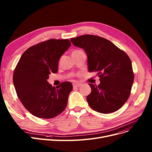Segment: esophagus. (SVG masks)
Here are the masks:
<instances>
[{
	"mask_svg": "<svg viewBox=\"0 0 152 152\" xmlns=\"http://www.w3.org/2000/svg\"><path fill=\"white\" fill-rule=\"evenodd\" d=\"M73 86L74 87H81L82 84L81 83H73Z\"/></svg>",
	"mask_w": 152,
	"mask_h": 152,
	"instance_id": "obj_1",
	"label": "esophagus"
}]
</instances>
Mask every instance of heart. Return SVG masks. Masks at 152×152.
Wrapping results in <instances>:
<instances>
[{
	"label": "heart",
	"mask_w": 152,
	"mask_h": 152,
	"mask_svg": "<svg viewBox=\"0 0 152 152\" xmlns=\"http://www.w3.org/2000/svg\"><path fill=\"white\" fill-rule=\"evenodd\" d=\"M79 51H81V50H75L73 53H74V52H79ZM78 76V74H73V75H70V77H75V76Z\"/></svg>",
	"instance_id": "heart-1"
}]
</instances>
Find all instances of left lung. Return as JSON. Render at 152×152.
Listing matches in <instances>:
<instances>
[{"mask_svg": "<svg viewBox=\"0 0 152 152\" xmlns=\"http://www.w3.org/2000/svg\"><path fill=\"white\" fill-rule=\"evenodd\" d=\"M83 48L88 58V71L97 72L100 84L89 83L92 91L87 95L89 106L97 112L108 114L119 110L129 97L134 75L132 63L125 52L108 40L86 34L71 39Z\"/></svg>", "mask_w": 152, "mask_h": 152, "instance_id": "8db88e82", "label": "left lung"}]
</instances>
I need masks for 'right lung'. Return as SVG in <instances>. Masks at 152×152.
I'll use <instances>...</instances> for the list:
<instances>
[{"mask_svg":"<svg viewBox=\"0 0 152 152\" xmlns=\"http://www.w3.org/2000/svg\"><path fill=\"white\" fill-rule=\"evenodd\" d=\"M71 45L68 39H51L33 45L24 52L16 66L13 82L17 96L25 108L40 118L50 119L66 107L70 82L52 87L49 75L58 71L61 56Z\"/></svg>","mask_w":152,"mask_h":152,"instance_id":"1","label":"right lung"}]
</instances>
